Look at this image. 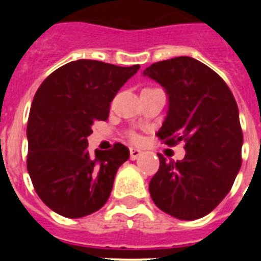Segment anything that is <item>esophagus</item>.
Instances as JSON below:
<instances>
[{
  "label": "esophagus",
  "instance_id": "obj_1",
  "mask_svg": "<svg viewBox=\"0 0 261 261\" xmlns=\"http://www.w3.org/2000/svg\"><path fill=\"white\" fill-rule=\"evenodd\" d=\"M142 155V150H139L137 147H131L130 149V159L131 160H137Z\"/></svg>",
  "mask_w": 261,
  "mask_h": 261
}]
</instances>
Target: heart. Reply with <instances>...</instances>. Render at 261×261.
<instances>
[{
  "instance_id": "obj_1",
  "label": "heart",
  "mask_w": 261,
  "mask_h": 261,
  "mask_svg": "<svg viewBox=\"0 0 261 261\" xmlns=\"http://www.w3.org/2000/svg\"><path fill=\"white\" fill-rule=\"evenodd\" d=\"M133 139H134V141H137V139H138V137H137V135H133Z\"/></svg>"
}]
</instances>
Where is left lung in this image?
Listing matches in <instances>:
<instances>
[{"instance_id": "left-lung-1", "label": "left lung", "mask_w": 261, "mask_h": 261, "mask_svg": "<svg viewBox=\"0 0 261 261\" xmlns=\"http://www.w3.org/2000/svg\"><path fill=\"white\" fill-rule=\"evenodd\" d=\"M168 94V112L157 137L186 143L181 161L159 154L149 184L155 206L182 221L214 210L229 194L241 168L243 131L239 107L225 81L191 57L161 61L143 70Z\"/></svg>"}]
</instances>
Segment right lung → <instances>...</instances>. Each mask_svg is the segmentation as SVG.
Returning a JSON list of instances; mask_svg holds the SVG:
<instances>
[{
  "label": "right lung",
  "instance_id": "add662e5",
  "mask_svg": "<svg viewBox=\"0 0 261 261\" xmlns=\"http://www.w3.org/2000/svg\"><path fill=\"white\" fill-rule=\"evenodd\" d=\"M139 70L92 59L66 63L51 73L31 106L27 169L36 194L57 214L81 218L108 200L119 167L130 150L88 151L96 120H107L118 90Z\"/></svg>",
  "mask_w": 261,
  "mask_h": 261
}]
</instances>
